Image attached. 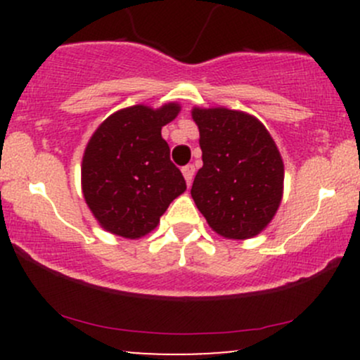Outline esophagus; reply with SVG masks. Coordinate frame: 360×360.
Instances as JSON below:
<instances>
[{"instance_id":"34e87169","label":"esophagus","mask_w":360,"mask_h":360,"mask_svg":"<svg viewBox=\"0 0 360 360\" xmlns=\"http://www.w3.org/2000/svg\"><path fill=\"white\" fill-rule=\"evenodd\" d=\"M183 176L186 179V184L191 186L193 177H194V166H193V164H188V166L183 167Z\"/></svg>"}]
</instances>
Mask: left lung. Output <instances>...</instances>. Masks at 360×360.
<instances>
[{"instance_id":"8db88e82","label":"left lung","mask_w":360,"mask_h":360,"mask_svg":"<svg viewBox=\"0 0 360 360\" xmlns=\"http://www.w3.org/2000/svg\"><path fill=\"white\" fill-rule=\"evenodd\" d=\"M203 167L191 196L208 225L233 240L255 237L269 225L283 198L284 164L267 128L249 113L193 108Z\"/></svg>"}]
</instances>
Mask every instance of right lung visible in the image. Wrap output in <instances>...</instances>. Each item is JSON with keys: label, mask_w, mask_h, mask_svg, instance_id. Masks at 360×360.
<instances>
[{"label": "right lung", "mask_w": 360, "mask_h": 360, "mask_svg": "<svg viewBox=\"0 0 360 360\" xmlns=\"http://www.w3.org/2000/svg\"><path fill=\"white\" fill-rule=\"evenodd\" d=\"M177 103L160 108L135 105L108 117L82 155L81 184L86 205L106 232L140 238L186 191L181 171L160 135L179 113Z\"/></svg>", "instance_id": "right-lung-1"}]
</instances>
